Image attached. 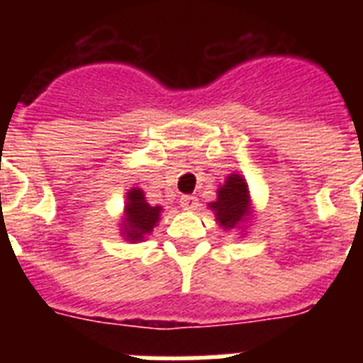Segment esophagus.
Returning a JSON list of instances; mask_svg holds the SVG:
<instances>
[{
    "instance_id": "obj_1",
    "label": "esophagus",
    "mask_w": 363,
    "mask_h": 363,
    "mask_svg": "<svg viewBox=\"0 0 363 363\" xmlns=\"http://www.w3.org/2000/svg\"><path fill=\"white\" fill-rule=\"evenodd\" d=\"M181 207L184 211H196L198 209V198L196 196H182Z\"/></svg>"
}]
</instances>
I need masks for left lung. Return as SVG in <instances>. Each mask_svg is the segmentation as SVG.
<instances>
[{
    "label": "left lung",
    "mask_w": 363,
    "mask_h": 363,
    "mask_svg": "<svg viewBox=\"0 0 363 363\" xmlns=\"http://www.w3.org/2000/svg\"><path fill=\"white\" fill-rule=\"evenodd\" d=\"M209 207L215 213L216 222L224 230L241 226L250 215V194L247 181L239 173L228 177L216 192V201L209 203Z\"/></svg>",
    "instance_id": "1"
}]
</instances>
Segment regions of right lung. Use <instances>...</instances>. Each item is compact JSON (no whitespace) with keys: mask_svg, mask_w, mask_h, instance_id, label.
I'll return each instance as SVG.
<instances>
[{"mask_svg":"<svg viewBox=\"0 0 363 363\" xmlns=\"http://www.w3.org/2000/svg\"><path fill=\"white\" fill-rule=\"evenodd\" d=\"M160 213H162V207L160 205L152 207L147 203L141 188H131L125 196L124 218H122V235L125 241H143L158 224Z\"/></svg>","mask_w":363,"mask_h":363,"instance_id":"right-lung-1","label":"right lung"}]
</instances>
